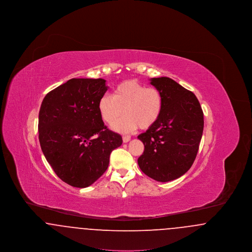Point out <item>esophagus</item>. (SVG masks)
<instances>
[{
    "label": "esophagus",
    "instance_id": "esophagus-1",
    "mask_svg": "<svg viewBox=\"0 0 252 252\" xmlns=\"http://www.w3.org/2000/svg\"><path fill=\"white\" fill-rule=\"evenodd\" d=\"M131 137L130 136H123V142L124 143H128L130 141Z\"/></svg>",
    "mask_w": 252,
    "mask_h": 252
}]
</instances>
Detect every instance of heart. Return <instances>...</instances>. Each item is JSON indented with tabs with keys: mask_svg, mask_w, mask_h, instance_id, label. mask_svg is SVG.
<instances>
[{
	"mask_svg": "<svg viewBox=\"0 0 252 252\" xmlns=\"http://www.w3.org/2000/svg\"><path fill=\"white\" fill-rule=\"evenodd\" d=\"M162 108L163 97L159 90L136 80L122 82L113 89L112 95L105 94L98 101L99 113L108 125L126 113L113 126L120 132L133 131L138 126L149 128L158 120Z\"/></svg>",
	"mask_w": 252,
	"mask_h": 252,
	"instance_id": "b5f03b06",
	"label": "heart"
}]
</instances>
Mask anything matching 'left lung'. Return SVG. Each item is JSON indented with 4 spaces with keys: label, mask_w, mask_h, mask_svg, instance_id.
Instances as JSON below:
<instances>
[{
    "label": "left lung",
    "mask_w": 252,
    "mask_h": 252,
    "mask_svg": "<svg viewBox=\"0 0 252 252\" xmlns=\"http://www.w3.org/2000/svg\"><path fill=\"white\" fill-rule=\"evenodd\" d=\"M163 97V108L155 125L140 134L144 144L138 158L149 178L167 182L179 179L192 165L202 138V108L192 92L169 77L151 78Z\"/></svg>",
    "instance_id": "8db88e82"
}]
</instances>
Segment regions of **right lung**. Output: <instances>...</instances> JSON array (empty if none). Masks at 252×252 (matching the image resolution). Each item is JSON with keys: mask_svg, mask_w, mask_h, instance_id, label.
<instances>
[{"mask_svg": "<svg viewBox=\"0 0 252 252\" xmlns=\"http://www.w3.org/2000/svg\"><path fill=\"white\" fill-rule=\"evenodd\" d=\"M108 91L102 78H72L44 97L38 113V139L49 164L60 180L85 188L108 169L120 134L109 130L98 110Z\"/></svg>", "mask_w": 252, "mask_h": 252, "instance_id": "add662e5", "label": "right lung"}]
</instances>
